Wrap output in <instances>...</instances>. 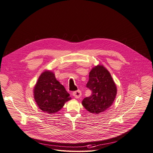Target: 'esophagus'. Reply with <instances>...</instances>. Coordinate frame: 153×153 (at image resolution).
<instances>
[{
  "instance_id": "1",
  "label": "esophagus",
  "mask_w": 153,
  "mask_h": 153,
  "mask_svg": "<svg viewBox=\"0 0 153 153\" xmlns=\"http://www.w3.org/2000/svg\"><path fill=\"white\" fill-rule=\"evenodd\" d=\"M73 95L76 99H79L81 96H82V92H81V91L79 90L76 91L73 93Z\"/></svg>"
}]
</instances>
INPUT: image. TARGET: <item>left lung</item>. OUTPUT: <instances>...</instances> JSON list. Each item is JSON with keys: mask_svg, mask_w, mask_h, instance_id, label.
I'll list each match as a JSON object with an SVG mask.
<instances>
[{"mask_svg": "<svg viewBox=\"0 0 153 153\" xmlns=\"http://www.w3.org/2000/svg\"><path fill=\"white\" fill-rule=\"evenodd\" d=\"M86 86L92 94L84 98L82 104L88 112L98 114L112 105L117 89L110 72L103 65L98 64L91 70Z\"/></svg>", "mask_w": 153, "mask_h": 153, "instance_id": "1", "label": "left lung"}]
</instances>
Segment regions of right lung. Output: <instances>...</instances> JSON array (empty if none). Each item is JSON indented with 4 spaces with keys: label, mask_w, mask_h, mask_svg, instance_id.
<instances>
[{
    "label": "right lung",
    "mask_w": 153,
    "mask_h": 153,
    "mask_svg": "<svg viewBox=\"0 0 153 153\" xmlns=\"http://www.w3.org/2000/svg\"><path fill=\"white\" fill-rule=\"evenodd\" d=\"M36 103L44 112L53 114L71 100L65 88L57 80L52 71L45 70L33 88Z\"/></svg>",
    "instance_id": "obj_1"
}]
</instances>
